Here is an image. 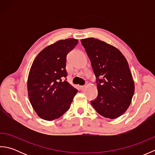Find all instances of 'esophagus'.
Wrapping results in <instances>:
<instances>
[{"label":"esophagus","mask_w":155,"mask_h":155,"mask_svg":"<svg viewBox=\"0 0 155 155\" xmlns=\"http://www.w3.org/2000/svg\"><path fill=\"white\" fill-rule=\"evenodd\" d=\"M79 87V88H80V90H81V91H83L85 88H86V87L85 86H79L78 87Z\"/></svg>","instance_id":"obj_1"}]
</instances>
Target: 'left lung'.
I'll list each match as a JSON object with an SVG mask.
<instances>
[{
	"mask_svg": "<svg viewBox=\"0 0 155 155\" xmlns=\"http://www.w3.org/2000/svg\"><path fill=\"white\" fill-rule=\"evenodd\" d=\"M96 77L98 96L91 103L98 114L114 119L129 107L134 84L127 59L113 46L94 38L81 40Z\"/></svg>",
	"mask_w": 155,
	"mask_h": 155,
	"instance_id": "8db88e82",
	"label": "left lung"
}]
</instances>
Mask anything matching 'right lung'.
I'll list each match as a JSON object with an SVG mask.
<instances>
[{
	"mask_svg": "<svg viewBox=\"0 0 155 155\" xmlns=\"http://www.w3.org/2000/svg\"><path fill=\"white\" fill-rule=\"evenodd\" d=\"M78 44L68 38L45 48L32 63L28 77V98L41 118L52 120L71 107L77 90L67 81V56Z\"/></svg>",
	"mask_w": 155,
	"mask_h": 155,
	"instance_id": "add662e5",
	"label": "right lung"
}]
</instances>
